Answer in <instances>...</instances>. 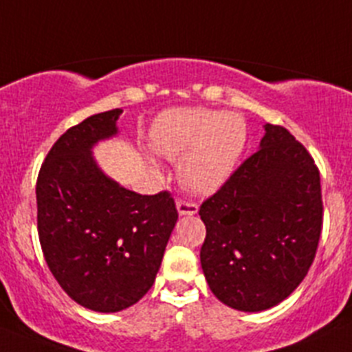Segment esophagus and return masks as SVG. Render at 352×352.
I'll return each instance as SVG.
<instances>
[{
	"label": "esophagus",
	"mask_w": 352,
	"mask_h": 352,
	"mask_svg": "<svg viewBox=\"0 0 352 352\" xmlns=\"http://www.w3.org/2000/svg\"><path fill=\"white\" fill-rule=\"evenodd\" d=\"M176 208H178L179 214H195L199 210L197 204L192 203V201H185V199H179L176 203Z\"/></svg>",
	"instance_id": "34e87169"
}]
</instances>
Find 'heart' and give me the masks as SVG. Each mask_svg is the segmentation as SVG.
<instances>
[{"instance_id": "obj_1", "label": "heart", "mask_w": 352, "mask_h": 352, "mask_svg": "<svg viewBox=\"0 0 352 352\" xmlns=\"http://www.w3.org/2000/svg\"><path fill=\"white\" fill-rule=\"evenodd\" d=\"M247 142L245 121L234 113L201 107L170 109L155 121L149 144L158 155L179 158V182L211 194L229 179Z\"/></svg>"}]
</instances>
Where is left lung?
I'll return each mask as SVG.
<instances>
[{"mask_svg":"<svg viewBox=\"0 0 352 352\" xmlns=\"http://www.w3.org/2000/svg\"><path fill=\"white\" fill-rule=\"evenodd\" d=\"M259 149L201 204V266L211 292L241 312L268 310L309 273L322 229L319 169L301 142L264 125Z\"/></svg>","mask_w":352,"mask_h":352,"instance_id":"obj_1","label":"left lung"}]
</instances>
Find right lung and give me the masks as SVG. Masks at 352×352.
<instances>
[{
    "label": "right lung",
    "instance_id": "obj_1",
    "mask_svg": "<svg viewBox=\"0 0 352 352\" xmlns=\"http://www.w3.org/2000/svg\"><path fill=\"white\" fill-rule=\"evenodd\" d=\"M121 109L86 118L61 135L36 179L43 257L84 309L120 312L151 289L178 211L169 192L126 190L98 167L93 146L118 133Z\"/></svg>",
    "mask_w": 352,
    "mask_h": 352
}]
</instances>
